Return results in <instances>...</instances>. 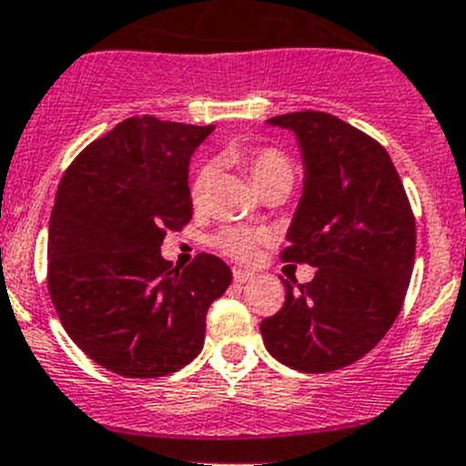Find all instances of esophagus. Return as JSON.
<instances>
[{
  "instance_id": "obj_1",
  "label": "esophagus",
  "mask_w": 466,
  "mask_h": 466,
  "mask_svg": "<svg viewBox=\"0 0 466 466\" xmlns=\"http://www.w3.org/2000/svg\"><path fill=\"white\" fill-rule=\"evenodd\" d=\"M233 280L244 285V282L253 280V273L251 271H244V268H233Z\"/></svg>"
}]
</instances>
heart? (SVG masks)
<instances>
[{"label": "heart", "mask_w": 466, "mask_h": 466, "mask_svg": "<svg viewBox=\"0 0 466 466\" xmlns=\"http://www.w3.org/2000/svg\"><path fill=\"white\" fill-rule=\"evenodd\" d=\"M228 157L247 170V175L251 177V181L262 195L276 188L289 190L291 184H294V163L278 147H235V150L228 152ZM208 186L210 167L201 166L195 172L193 181H190V199H193L195 206L204 204L206 195H208ZM265 242L267 233L262 228L253 227H224L210 239V244L222 256L233 258L238 262H251L258 256V248Z\"/></svg>", "instance_id": "1"}]
</instances>
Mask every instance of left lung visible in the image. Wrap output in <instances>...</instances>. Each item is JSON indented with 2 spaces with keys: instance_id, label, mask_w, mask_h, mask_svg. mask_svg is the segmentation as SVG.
Returning a JSON list of instances; mask_svg holds the SVG:
<instances>
[{
  "instance_id": "8db88e82",
  "label": "left lung",
  "mask_w": 466,
  "mask_h": 466,
  "mask_svg": "<svg viewBox=\"0 0 466 466\" xmlns=\"http://www.w3.org/2000/svg\"><path fill=\"white\" fill-rule=\"evenodd\" d=\"M294 129L305 188L285 262L316 267L311 282L285 280V305L260 323L273 359L300 372L359 361L395 323L412 265L415 215L381 143L328 112L268 118Z\"/></svg>"
}]
</instances>
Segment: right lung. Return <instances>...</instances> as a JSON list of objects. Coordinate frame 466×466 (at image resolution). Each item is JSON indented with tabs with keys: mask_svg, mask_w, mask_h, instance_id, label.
I'll use <instances>...</instances> for the list:
<instances>
[{
	"mask_svg": "<svg viewBox=\"0 0 466 466\" xmlns=\"http://www.w3.org/2000/svg\"><path fill=\"white\" fill-rule=\"evenodd\" d=\"M213 126L132 116L89 143L62 175L49 222L51 303L98 366L155 379L204 348L206 311L231 268L199 253L186 268L161 258L167 231L193 218L188 161Z\"/></svg>",
	"mask_w": 466,
	"mask_h": 466,
	"instance_id": "1",
	"label": "right lung"
}]
</instances>
